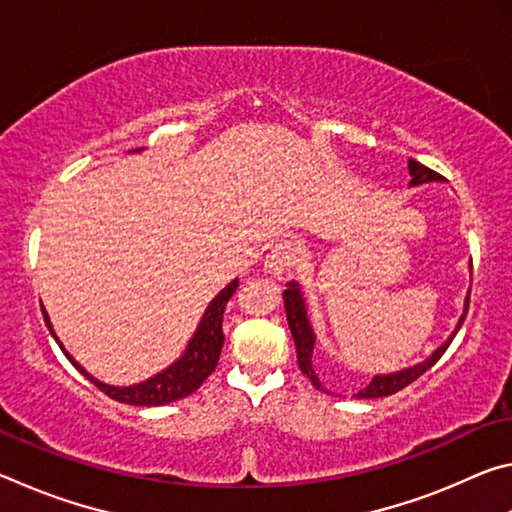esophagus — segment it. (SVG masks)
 Instances as JSON below:
<instances>
[{
    "instance_id": "34e87169",
    "label": "esophagus",
    "mask_w": 512,
    "mask_h": 512,
    "mask_svg": "<svg viewBox=\"0 0 512 512\" xmlns=\"http://www.w3.org/2000/svg\"><path fill=\"white\" fill-rule=\"evenodd\" d=\"M300 255V246L291 239H282L268 250V255L264 259V271L271 273L273 277H282L284 273L291 271V266L298 262Z\"/></svg>"
}]
</instances>
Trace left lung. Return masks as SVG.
I'll use <instances>...</instances> for the list:
<instances>
[{"label":"left lung","instance_id":"left-lung-1","mask_svg":"<svg viewBox=\"0 0 512 512\" xmlns=\"http://www.w3.org/2000/svg\"><path fill=\"white\" fill-rule=\"evenodd\" d=\"M409 173H411V187H418L424 183H443V176L436 171H431L429 167H424V164L409 160ZM472 266V264H470ZM284 309H287V320H289V329H291V336L293 341H296V350H298V366L300 370L305 372L309 377L311 384H314L318 391L329 393L327 388L320 384V379L314 370V363H311V357H314V345H316V334H314V327L309 323V316H307V302L305 296H302V289L298 282H289L287 289H284ZM467 307H470V291H467L465 296V305H463V314L458 318V323L454 327V332L449 334V339L440 345V348L433 350L427 359L415 363L411 368H404V370H397V372H388V375H375L372 377L370 384L366 388H361V391L354 395L359 397V400H375V397H386V395H393L397 391H402L411 384V381L418 379L420 375H424L433 363H436L440 357H443L445 350L449 348V343L454 341V336L458 329H461L463 320L467 316Z\"/></svg>","mask_w":512,"mask_h":512}]
</instances>
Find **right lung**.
Instances as JSON below:
<instances>
[{
  "instance_id": "1",
  "label": "right lung",
  "mask_w": 512,
  "mask_h": 512,
  "mask_svg": "<svg viewBox=\"0 0 512 512\" xmlns=\"http://www.w3.org/2000/svg\"><path fill=\"white\" fill-rule=\"evenodd\" d=\"M137 151H142V149H137ZM237 287H239V280H232L228 287L216 293L214 300L207 305L194 336L189 339L185 352L180 354V359L173 361L171 366L158 372V375H153L146 381H140V384H133V386H110V384H103V381H99L97 377H92L90 372L85 370L81 363L65 350V345L58 341V336L54 332V327H51V320H49V314L45 311V307H42V316H45L49 332L56 339V343L60 345V350H63L65 357L72 361V366L79 370L83 377H88L92 384L99 388V391L112 397V400L124 402V404L162 406V404L183 400V397L192 395L214 372L216 363H219L223 339H225L223 336V311H225V305H228V300L232 298V293L237 291Z\"/></svg>"
}]
</instances>
